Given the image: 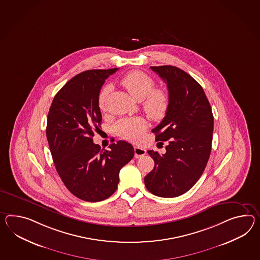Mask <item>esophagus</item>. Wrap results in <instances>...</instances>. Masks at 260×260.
<instances>
[{
	"label": "esophagus",
	"instance_id": "esophagus-1",
	"mask_svg": "<svg viewBox=\"0 0 260 260\" xmlns=\"http://www.w3.org/2000/svg\"><path fill=\"white\" fill-rule=\"evenodd\" d=\"M146 154V150L145 148H142L139 146H135L134 147V157L136 158H141L143 156H145Z\"/></svg>",
	"mask_w": 260,
	"mask_h": 260
}]
</instances>
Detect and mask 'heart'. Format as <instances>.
<instances>
[{
    "label": "heart",
    "mask_w": 260,
    "mask_h": 260,
    "mask_svg": "<svg viewBox=\"0 0 260 260\" xmlns=\"http://www.w3.org/2000/svg\"><path fill=\"white\" fill-rule=\"evenodd\" d=\"M121 85L136 101H143V109L149 118L159 121L165 118L170 105V96L164 89H154L155 81L143 71L133 70L121 78ZM110 86L106 85L100 91L98 102L103 108ZM146 129V120L143 117H126L117 121L114 131L124 139L139 141Z\"/></svg>",
    "instance_id": "heart-1"
}]
</instances>
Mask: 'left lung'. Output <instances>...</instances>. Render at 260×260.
I'll return each mask as SVG.
<instances>
[{"label":"left lung","instance_id":"8db88e82","mask_svg":"<svg viewBox=\"0 0 260 260\" xmlns=\"http://www.w3.org/2000/svg\"><path fill=\"white\" fill-rule=\"evenodd\" d=\"M168 88L167 114L152 133L158 144L166 142L162 155L148 150L155 161L145 177L146 189L159 197L185 193L202 176L211 151L213 115L202 86L173 66L151 67Z\"/></svg>","mask_w":260,"mask_h":260}]
</instances>
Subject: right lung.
Wrapping results in <instances>:
<instances>
[{"label":"right lung","mask_w":260,"mask_h":260,"mask_svg":"<svg viewBox=\"0 0 260 260\" xmlns=\"http://www.w3.org/2000/svg\"><path fill=\"white\" fill-rule=\"evenodd\" d=\"M116 70H86L73 77L55 95L48 114L46 134L58 175L73 196L87 202L111 197L121 168L134 156L125 141L108 150L93 143L102 124L99 94Z\"/></svg>","instance_id":"add662e5"}]
</instances>
